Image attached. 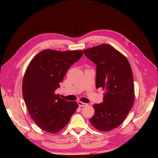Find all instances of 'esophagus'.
<instances>
[{"instance_id": "34e87169", "label": "esophagus", "mask_w": 158, "mask_h": 158, "mask_svg": "<svg viewBox=\"0 0 158 158\" xmlns=\"http://www.w3.org/2000/svg\"><path fill=\"white\" fill-rule=\"evenodd\" d=\"M78 105H79V107H82V106H87V104L84 103V102H81V101H79L78 102Z\"/></svg>"}]
</instances>
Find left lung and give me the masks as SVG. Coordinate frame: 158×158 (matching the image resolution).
<instances>
[{
    "label": "left lung",
    "mask_w": 158,
    "mask_h": 158,
    "mask_svg": "<svg viewBox=\"0 0 158 158\" xmlns=\"http://www.w3.org/2000/svg\"><path fill=\"white\" fill-rule=\"evenodd\" d=\"M85 55L97 64L96 88L105 90L104 101L95 104L89 121L101 131H110L123 122L135 100L133 76L126 56L112 46L103 44L84 50Z\"/></svg>",
    "instance_id": "obj_1"
}]
</instances>
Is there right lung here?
I'll return each instance as SVG.
<instances>
[{
	"label": "right lung",
	"instance_id": "1",
	"mask_svg": "<svg viewBox=\"0 0 158 158\" xmlns=\"http://www.w3.org/2000/svg\"><path fill=\"white\" fill-rule=\"evenodd\" d=\"M83 55L82 51L46 49L29 64L22 82V94L29 113L42 130L56 133L66 126L78 104L60 98L55 91L68 69Z\"/></svg>",
	"mask_w": 158,
	"mask_h": 158
}]
</instances>
